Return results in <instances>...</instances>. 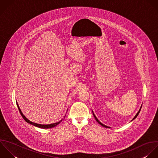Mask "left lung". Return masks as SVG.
<instances>
[{
  "instance_id": "8db88e82",
  "label": "left lung",
  "mask_w": 158,
  "mask_h": 158,
  "mask_svg": "<svg viewBox=\"0 0 158 158\" xmlns=\"http://www.w3.org/2000/svg\"><path fill=\"white\" fill-rule=\"evenodd\" d=\"M141 108H142V106H141V108H140V110H139V112H138V113H137V114H136V115H135V117H134V118H133V119H132V120H134V119H135V118H137V116H138V115H139V113H140V110H141ZM93 114H94V118H95V120H96V121H97V123H99V124H100V125H102V126H103V127H106V128H110V127H108V126H105V125H104V124H102V123H100V121H98V119H97V117H96V116H95V114H94V113H93Z\"/></svg>"
}]
</instances>
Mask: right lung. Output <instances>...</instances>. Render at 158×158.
Instances as JSON below:
<instances>
[{
	"label": "right lung",
	"instance_id": "obj_1",
	"mask_svg": "<svg viewBox=\"0 0 158 158\" xmlns=\"http://www.w3.org/2000/svg\"><path fill=\"white\" fill-rule=\"evenodd\" d=\"M17 104V106H18V110H19V113H20V114H21V116L23 118V119L27 122V123H29V124H32V125H33V126H36V127H40V128H42V129H49V128H52V127H55L56 126H57L61 121H60V122H58V123H54V124H47V125H44V124H36V123H32V122H31V121H30L29 119H27L24 115H23V114L22 113V112H21V110H20V108H19V106H18V103H16Z\"/></svg>",
	"mask_w": 158,
	"mask_h": 158
}]
</instances>
